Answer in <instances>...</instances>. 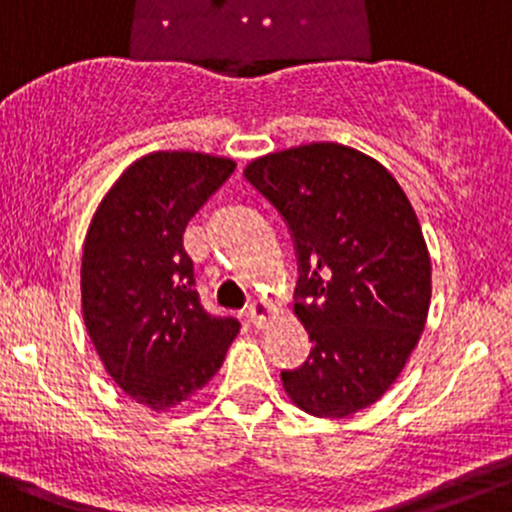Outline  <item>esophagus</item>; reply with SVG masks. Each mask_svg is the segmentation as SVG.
I'll use <instances>...</instances> for the list:
<instances>
[{"label":"esophagus","mask_w":512,"mask_h":512,"mask_svg":"<svg viewBox=\"0 0 512 512\" xmlns=\"http://www.w3.org/2000/svg\"><path fill=\"white\" fill-rule=\"evenodd\" d=\"M273 313H276V308H273V303H268V300H254V303L249 305V310H246V315H249V320L256 328H263V325L271 320Z\"/></svg>","instance_id":"esophagus-1"}]
</instances>
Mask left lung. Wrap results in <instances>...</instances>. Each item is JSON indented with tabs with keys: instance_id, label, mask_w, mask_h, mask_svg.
<instances>
[{
	"instance_id": "1",
	"label": "left lung",
	"mask_w": 512,
	"mask_h": 512,
	"mask_svg": "<svg viewBox=\"0 0 512 512\" xmlns=\"http://www.w3.org/2000/svg\"><path fill=\"white\" fill-rule=\"evenodd\" d=\"M244 177L278 209L298 256L295 315L313 350L283 389L342 419L377 402L424 333L431 258L399 182L370 155L310 142L258 157Z\"/></svg>"
}]
</instances>
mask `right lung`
Instances as JSON below:
<instances>
[{
    "instance_id": "obj_1",
    "label": "right lung",
    "mask_w": 512,
    "mask_h": 512,
    "mask_svg": "<svg viewBox=\"0 0 512 512\" xmlns=\"http://www.w3.org/2000/svg\"><path fill=\"white\" fill-rule=\"evenodd\" d=\"M234 170L229 157L152 152L120 175L88 226L83 323L115 384L152 412L202 389L239 333V320L202 308L182 244L187 221Z\"/></svg>"
}]
</instances>
